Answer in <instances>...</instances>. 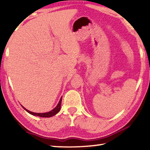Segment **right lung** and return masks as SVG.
I'll list each match as a JSON object with an SVG mask.
<instances>
[{"label":"right lung","instance_id":"add662e5","mask_svg":"<svg viewBox=\"0 0 150 150\" xmlns=\"http://www.w3.org/2000/svg\"><path fill=\"white\" fill-rule=\"evenodd\" d=\"M62 97L61 98L59 102V103L57 104V105L56 106V107H55L54 109H53V110H51L50 112H45V113H35V112H30L29 110H28L27 109L24 108V107L23 108L28 112H29L30 114H31V115H32L38 116H40V117H44V118L52 117V116L55 115L57 113H58L59 112L60 108H61V104H62Z\"/></svg>","mask_w":150,"mask_h":150}]
</instances>
